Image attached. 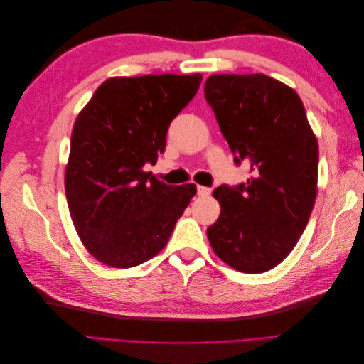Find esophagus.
Wrapping results in <instances>:
<instances>
[{"label": "esophagus", "mask_w": 364, "mask_h": 364, "mask_svg": "<svg viewBox=\"0 0 364 364\" xmlns=\"http://www.w3.org/2000/svg\"><path fill=\"white\" fill-rule=\"evenodd\" d=\"M197 194H199V196H209V194H211V188H208V186H202V185H199V186H197Z\"/></svg>", "instance_id": "obj_1"}]
</instances>
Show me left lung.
<instances>
[{"instance_id": "obj_1", "label": "left lung", "mask_w": 364, "mask_h": 364, "mask_svg": "<svg viewBox=\"0 0 364 364\" xmlns=\"http://www.w3.org/2000/svg\"><path fill=\"white\" fill-rule=\"evenodd\" d=\"M205 98L237 165L250 178L220 185L222 211L206 235L213 250L245 273L267 272L289 255L311 215L318 147L291 87L266 74H215Z\"/></svg>"}]
</instances>
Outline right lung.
Wrapping results in <instances>:
<instances>
[{"label": "right lung", "instance_id": "right-lung-1", "mask_svg": "<svg viewBox=\"0 0 364 364\" xmlns=\"http://www.w3.org/2000/svg\"><path fill=\"white\" fill-rule=\"evenodd\" d=\"M200 82V74L112 77L77 117L65 191L77 234L106 266L158 255L196 194L194 183L167 185L142 167L165 151L170 123Z\"/></svg>", "mask_w": 364, "mask_h": 364}]
</instances>
